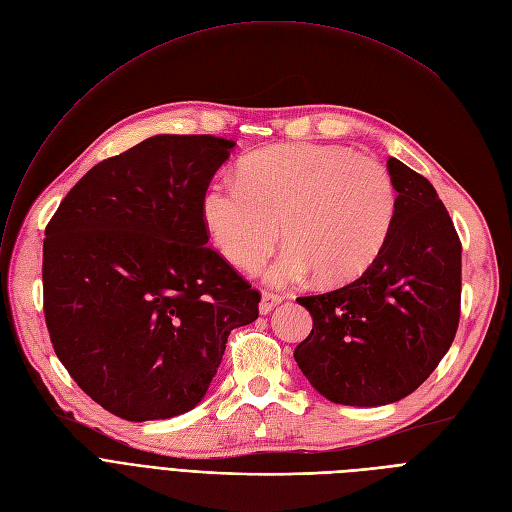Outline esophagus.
Here are the masks:
<instances>
[{"instance_id": "34e87169", "label": "esophagus", "mask_w": 512, "mask_h": 512, "mask_svg": "<svg viewBox=\"0 0 512 512\" xmlns=\"http://www.w3.org/2000/svg\"><path fill=\"white\" fill-rule=\"evenodd\" d=\"M281 302H283V298L279 294H271V291H264L262 300H260V314H269Z\"/></svg>"}]
</instances>
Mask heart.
<instances>
[{
    "label": "heart",
    "instance_id": "1",
    "mask_svg": "<svg viewBox=\"0 0 512 512\" xmlns=\"http://www.w3.org/2000/svg\"><path fill=\"white\" fill-rule=\"evenodd\" d=\"M398 191L389 170L344 145H271L243 158L237 183L214 181L202 198L206 229L221 254L256 273L283 237L277 285L316 275L346 285L371 269L394 229Z\"/></svg>",
    "mask_w": 512,
    "mask_h": 512
}]
</instances>
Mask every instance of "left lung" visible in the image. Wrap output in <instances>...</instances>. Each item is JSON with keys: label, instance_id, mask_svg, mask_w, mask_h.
I'll list each match as a JSON object with an SVG mask.
<instances>
[{"label": "left lung", "instance_id": "8db88e82", "mask_svg": "<svg viewBox=\"0 0 512 512\" xmlns=\"http://www.w3.org/2000/svg\"><path fill=\"white\" fill-rule=\"evenodd\" d=\"M396 223L356 281L298 298L312 331L294 358L335 404L383 406L415 389L450 350L460 319V239L433 185L389 158Z\"/></svg>", "mask_w": 512, "mask_h": 512}]
</instances>
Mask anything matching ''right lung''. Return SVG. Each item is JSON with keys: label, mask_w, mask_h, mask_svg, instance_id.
I'll return each mask as SVG.
<instances>
[{"label": "right lung", "mask_w": 512, "mask_h": 512, "mask_svg": "<svg viewBox=\"0 0 512 512\" xmlns=\"http://www.w3.org/2000/svg\"><path fill=\"white\" fill-rule=\"evenodd\" d=\"M235 141L154 135L95 164L43 239V312L83 392L127 421L198 406L260 294L208 248L202 198Z\"/></svg>", "instance_id": "add662e5"}]
</instances>
